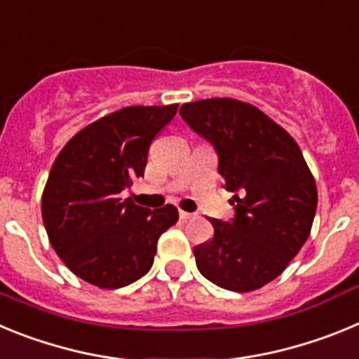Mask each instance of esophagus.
<instances>
[{"label":"esophagus","instance_id":"1","mask_svg":"<svg viewBox=\"0 0 359 359\" xmlns=\"http://www.w3.org/2000/svg\"><path fill=\"white\" fill-rule=\"evenodd\" d=\"M196 214H192V212H185V210H180V219H182V221H189V219H192L194 217Z\"/></svg>","mask_w":359,"mask_h":359}]
</instances>
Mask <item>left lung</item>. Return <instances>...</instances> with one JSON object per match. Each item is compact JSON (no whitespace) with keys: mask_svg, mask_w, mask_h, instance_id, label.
<instances>
[{"mask_svg":"<svg viewBox=\"0 0 359 359\" xmlns=\"http://www.w3.org/2000/svg\"><path fill=\"white\" fill-rule=\"evenodd\" d=\"M187 126L217 152L231 221L210 219L214 237L194 248L199 273L246 293L286 269L309 237L316 185L297 142L252 104L207 98L183 104Z\"/></svg>","mask_w":359,"mask_h":359,"instance_id":"8db88e82","label":"left lung"}]
</instances>
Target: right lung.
Segmentation results:
<instances>
[{"instance_id": "obj_1", "label": "right lung", "mask_w": 359, "mask_h": 359, "mask_svg": "<svg viewBox=\"0 0 359 359\" xmlns=\"http://www.w3.org/2000/svg\"><path fill=\"white\" fill-rule=\"evenodd\" d=\"M172 106H131L86 126L53 161L43 223L55 253L82 280L118 290L144 277L158 239L176 224L172 205L149 210L120 192L144 176L149 145L174 118Z\"/></svg>"}]
</instances>
